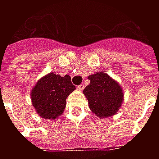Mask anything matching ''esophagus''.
<instances>
[{"mask_svg": "<svg viewBox=\"0 0 159 159\" xmlns=\"http://www.w3.org/2000/svg\"><path fill=\"white\" fill-rule=\"evenodd\" d=\"M77 89L79 90H83V89H84V85H83V84H81L79 86H77Z\"/></svg>", "mask_w": 159, "mask_h": 159, "instance_id": "1", "label": "esophagus"}]
</instances>
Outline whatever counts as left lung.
<instances>
[{
    "mask_svg": "<svg viewBox=\"0 0 159 159\" xmlns=\"http://www.w3.org/2000/svg\"><path fill=\"white\" fill-rule=\"evenodd\" d=\"M90 83L83 90L90 111L96 117L106 118L119 111L123 102V90L116 80L102 71L89 75Z\"/></svg>",
    "mask_w": 159,
    "mask_h": 159,
    "instance_id": "left-lung-1",
    "label": "left lung"
}]
</instances>
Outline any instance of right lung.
<instances>
[{"label": "right lung", "mask_w": 159, "mask_h": 159, "mask_svg": "<svg viewBox=\"0 0 159 159\" xmlns=\"http://www.w3.org/2000/svg\"><path fill=\"white\" fill-rule=\"evenodd\" d=\"M75 89L69 75L50 72L37 81L30 91V99L42 118L56 120L63 114L66 99Z\"/></svg>", "instance_id": "right-lung-1"}]
</instances>
